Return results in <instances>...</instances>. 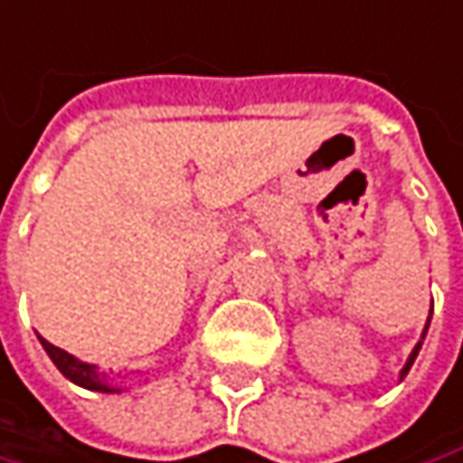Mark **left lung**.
Wrapping results in <instances>:
<instances>
[{"instance_id":"left-lung-1","label":"left lung","mask_w":463,"mask_h":463,"mask_svg":"<svg viewBox=\"0 0 463 463\" xmlns=\"http://www.w3.org/2000/svg\"><path fill=\"white\" fill-rule=\"evenodd\" d=\"M430 316H432V313H430ZM430 320H432V317H427V326H424V331H421V339L416 342V347L411 350V355H408V360H405V365L400 368V382H402V379H405V373L411 371V365H413V360H416V355H419V350H421V345H424V336H427V328H430Z\"/></svg>"}]
</instances>
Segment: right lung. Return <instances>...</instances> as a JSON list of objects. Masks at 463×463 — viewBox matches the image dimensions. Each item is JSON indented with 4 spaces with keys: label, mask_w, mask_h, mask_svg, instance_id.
<instances>
[{
    "label": "right lung",
    "mask_w": 463,
    "mask_h": 463,
    "mask_svg": "<svg viewBox=\"0 0 463 463\" xmlns=\"http://www.w3.org/2000/svg\"><path fill=\"white\" fill-rule=\"evenodd\" d=\"M39 342H42L44 353H47L50 360L58 365V371L63 373L68 382H73V384H79V387H84V390H92V392H108V395H110V392H121V387H113L106 379V373L98 371V365L84 363V360L73 357L71 353L61 350V347L50 345L44 336H39Z\"/></svg>",
    "instance_id": "obj_1"
}]
</instances>
